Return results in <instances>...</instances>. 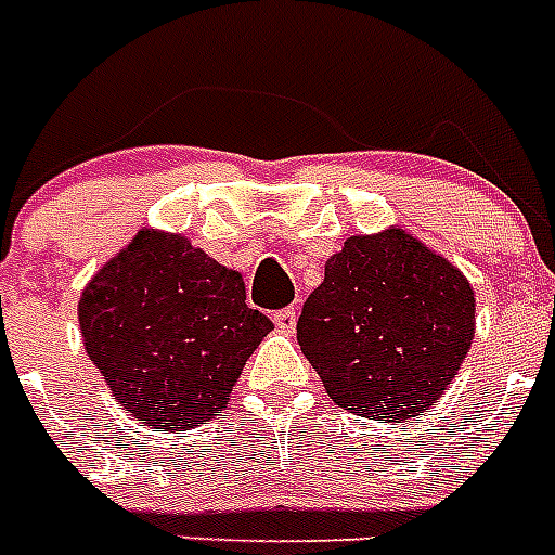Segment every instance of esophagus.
<instances>
[{
  "label": "esophagus",
  "mask_w": 555,
  "mask_h": 555,
  "mask_svg": "<svg viewBox=\"0 0 555 555\" xmlns=\"http://www.w3.org/2000/svg\"><path fill=\"white\" fill-rule=\"evenodd\" d=\"M272 322H274V327H278V331L292 333L294 327H297V311H294L292 306L281 308V311L272 313Z\"/></svg>",
  "instance_id": "obj_1"
}]
</instances>
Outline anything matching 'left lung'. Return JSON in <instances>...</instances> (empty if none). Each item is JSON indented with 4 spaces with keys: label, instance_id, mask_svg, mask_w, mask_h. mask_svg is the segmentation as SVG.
Wrapping results in <instances>:
<instances>
[{
    "label": "left lung",
    "instance_id": "8db88e82",
    "mask_svg": "<svg viewBox=\"0 0 555 555\" xmlns=\"http://www.w3.org/2000/svg\"><path fill=\"white\" fill-rule=\"evenodd\" d=\"M475 336V292L400 228L350 235L297 322L302 356L336 405L400 423L428 411Z\"/></svg>",
    "mask_w": 555,
    "mask_h": 555
}]
</instances>
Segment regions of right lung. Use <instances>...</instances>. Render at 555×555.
Here are the masks:
<instances>
[{"instance_id":"right-lung-1","label":"right lung","mask_w":555,"mask_h":555,"mask_svg":"<svg viewBox=\"0 0 555 555\" xmlns=\"http://www.w3.org/2000/svg\"><path fill=\"white\" fill-rule=\"evenodd\" d=\"M242 274L183 235L139 230L82 288L80 333L113 400L152 428L210 423L272 331Z\"/></svg>"}]
</instances>
